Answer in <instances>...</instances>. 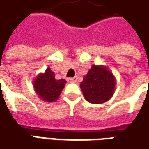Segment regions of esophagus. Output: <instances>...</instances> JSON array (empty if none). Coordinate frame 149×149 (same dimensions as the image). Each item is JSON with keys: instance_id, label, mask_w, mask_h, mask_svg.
I'll use <instances>...</instances> for the list:
<instances>
[{"instance_id": "1", "label": "esophagus", "mask_w": 149, "mask_h": 149, "mask_svg": "<svg viewBox=\"0 0 149 149\" xmlns=\"http://www.w3.org/2000/svg\"><path fill=\"white\" fill-rule=\"evenodd\" d=\"M77 81V77H72V78H68V81L69 83H76Z\"/></svg>"}]
</instances>
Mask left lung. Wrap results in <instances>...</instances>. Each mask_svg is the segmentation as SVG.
Masks as SVG:
<instances>
[{
  "label": "left lung",
  "instance_id": "1",
  "mask_svg": "<svg viewBox=\"0 0 149 149\" xmlns=\"http://www.w3.org/2000/svg\"><path fill=\"white\" fill-rule=\"evenodd\" d=\"M116 79L109 68L93 64L83 77L80 87L86 101L93 104H102L114 94Z\"/></svg>",
  "mask_w": 149,
  "mask_h": 149
}]
</instances>
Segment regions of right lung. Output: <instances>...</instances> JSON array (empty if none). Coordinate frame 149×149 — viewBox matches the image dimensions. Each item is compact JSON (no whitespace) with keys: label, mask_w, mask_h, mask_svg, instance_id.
I'll return each mask as SVG.
<instances>
[{"label":"right lung","mask_w":149,"mask_h":149,"mask_svg":"<svg viewBox=\"0 0 149 149\" xmlns=\"http://www.w3.org/2000/svg\"><path fill=\"white\" fill-rule=\"evenodd\" d=\"M66 83L64 79L56 80L54 72L48 67L45 72L39 73L35 77L33 85L35 91L42 101L53 102L59 98Z\"/></svg>","instance_id":"1"}]
</instances>
